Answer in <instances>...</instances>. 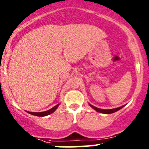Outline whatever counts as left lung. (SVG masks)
<instances>
[{
  "label": "left lung",
  "instance_id": "obj_1",
  "mask_svg": "<svg viewBox=\"0 0 149 149\" xmlns=\"http://www.w3.org/2000/svg\"><path fill=\"white\" fill-rule=\"evenodd\" d=\"M90 106H91L92 108H93L95 109V110H96L97 112H100V113H103V114H111V113H114V112H117V111L120 110V109H122V107H125V105L122 106V107H117V108H114V109H100V108H97V107H94V106H93L92 104H89Z\"/></svg>",
  "mask_w": 149,
  "mask_h": 149
}]
</instances>
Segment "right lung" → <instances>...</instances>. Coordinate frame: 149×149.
<instances>
[{
    "label": "right lung",
    "mask_w": 149,
    "mask_h": 149,
    "mask_svg": "<svg viewBox=\"0 0 149 149\" xmlns=\"http://www.w3.org/2000/svg\"><path fill=\"white\" fill-rule=\"evenodd\" d=\"M58 105H59V104H56V106H54V107H53L52 109H49V110H47V111H45V112H28V111H26V112H27V113L32 114V115L37 116V117H45V116H47V115H49V114L53 113V112H54V111L56 110V109H57V107H58Z\"/></svg>",
    "instance_id": "1"
}]
</instances>
